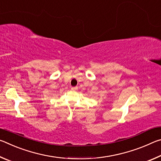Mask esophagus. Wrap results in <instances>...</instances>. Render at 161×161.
<instances>
[{
	"mask_svg": "<svg viewBox=\"0 0 161 161\" xmlns=\"http://www.w3.org/2000/svg\"><path fill=\"white\" fill-rule=\"evenodd\" d=\"M77 89H78V87H77V86H72V88H71V89H72V91H76V90H77Z\"/></svg>",
	"mask_w": 161,
	"mask_h": 161,
	"instance_id": "34e87169",
	"label": "esophagus"
}]
</instances>
